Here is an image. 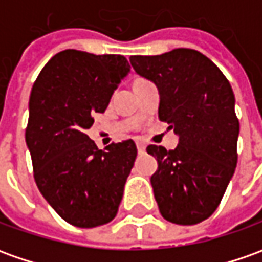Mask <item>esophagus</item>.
<instances>
[{
	"label": "esophagus",
	"mask_w": 262,
	"mask_h": 262,
	"mask_svg": "<svg viewBox=\"0 0 262 262\" xmlns=\"http://www.w3.org/2000/svg\"><path fill=\"white\" fill-rule=\"evenodd\" d=\"M136 146H138V152H139V154H145L146 146L143 145L142 142H138V143H136Z\"/></svg>",
	"instance_id": "esophagus-1"
}]
</instances>
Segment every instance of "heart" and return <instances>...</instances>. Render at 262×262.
Instances as JSON below:
<instances>
[{"mask_svg": "<svg viewBox=\"0 0 262 262\" xmlns=\"http://www.w3.org/2000/svg\"><path fill=\"white\" fill-rule=\"evenodd\" d=\"M138 81H142V80H138ZM138 81H135V83H138Z\"/></svg>", "mask_w": 262, "mask_h": 262, "instance_id": "b5f03b06", "label": "heart"}]
</instances>
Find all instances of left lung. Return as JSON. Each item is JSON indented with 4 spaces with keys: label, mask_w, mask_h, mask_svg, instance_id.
<instances>
[{
    "label": "left lung",
    "mask_w": 262,
    "mask_h": 262,
    "mask_svg": "<svg viewBox=\"0 0 262 262\" xmlns=\"http://www.w3.org/2000/svg\"><path fill=\"white\" fill-rule=\"evenodd\" d=\"M138 74L158 86L159 119L179 135L175 149L149 145L158 161L150 178L162 216L178 225L209 218L235 172L239 122L228 79L191 49L132 56Z\"/></svg>",
    "instance_id": "obj_1"
}]
</instances>
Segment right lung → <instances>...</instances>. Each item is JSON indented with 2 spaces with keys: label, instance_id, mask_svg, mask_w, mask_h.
Listing matches in <instances>:
<instances>
[{
  "label": "right lung",
  "instance_id": "1",
  "mask_svg": "<svg viewBox=\"0 0 262 262\" xmlns=\"http://www.w3.org/2000/svg\"><path fill=\"white\" fill-rule=\"evenodd\" d=\"M129 69L120 54L64 50L44 66L31 89L26 142L34 179L53 209L79 228L116 216L138 155L132 139L100 150L86 133Z\"/></svg>",
  "mask_w": 262,
  "mask_h": 262
}]
</instances>
